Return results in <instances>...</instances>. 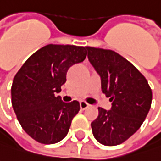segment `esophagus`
Here are the masks:
<instances>
[{
  "label": "esophagus",
  "mask_w": 161,
  "mask_h": 161,
  "mask_svg": "<svg viewBox=\"0 0 161 161\" xmlns=\"http://www.w3.org/2000/svg\"><path fill=\"white\" fill-rule=\"evenodd\" d=\"M89 106H90V105H89L86 101H80V108H81L82 110L87 109Z\"/></svg>",
  "instance_id": "esophagus-1"
}]
</instances>
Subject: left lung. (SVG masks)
I'll use <instances>...</instances> for the list:
<instances>
[{
	"label": "left lung",
	"mask_w": 161,
	"mask_h": 161,
	"mask_svg": "<svg viewBox=\"0 0 161 161\" xmlns=\"http://www.w3.org/2000/svg\"><path fill=\"white\" fill-rule=\"evenodd\" d=\"M88 58L101 78L102 92L112 107H98L92 122V134L105 146L120 145L133 135L145 121L152 104L148 81L126 59L112 50L86 46Z\"/></svg>",
	"instance_id": "1"
}]
</instances>
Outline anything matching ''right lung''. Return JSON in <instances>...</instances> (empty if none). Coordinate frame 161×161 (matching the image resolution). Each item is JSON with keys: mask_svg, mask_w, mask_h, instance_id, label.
<instances>
[{"mask_svg": "<svg viewBox=\"0 0 161 161\" xmlns=\"http://www.w3.org/2000/svg\"><path fill=\"white\" fill-rule=\"evenodd\" d=\"M86 47L48 44L34 53L13 78L11 103L22 128L41 144H55L69 130L80 110L77 100L56 97L70 66L85 60Z\"/></svg>", "mask_w": 161, "mask_h": 161, "instance_id": "right-lung-1", "label": "right lung"}]
</instances>
